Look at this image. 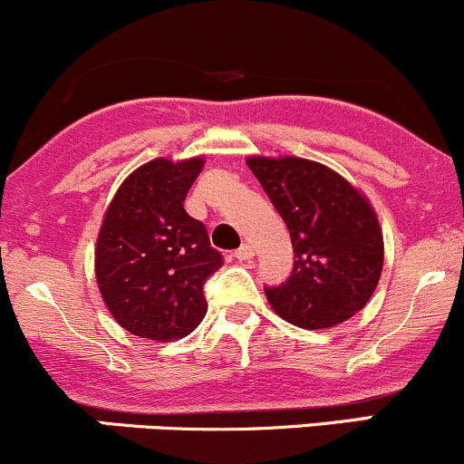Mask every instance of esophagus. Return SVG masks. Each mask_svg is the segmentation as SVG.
Listing matches in <instances>:
<instances>
[{
  "mask_svg": "<svg viewBox=\"0 0 464 464\" xmlns=\"http://www.w3.org/2000/svg\"><path fill=\"white\" fill-rule=\"evenodd\" d=\"M234 256H237V261H250V258L254 256L252 246H247V243H243V246L238 247L237 252H234Z\"/></svg>",
  "mask_w": 464,
  "mask_h": 464,
  "instance_id": "34e87169",
  "label": "esophagus"
}]
</instances>
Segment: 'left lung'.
<instances>
[{"label": "left lung", "mask_w": 464, "mask_h": 464, "mask_svg": "<svg viewBox=\"0 0 464 464\" xmlns=\"http://www.w3.org/2000/svg\"><path fill=\"white\" fill-rule=\"evenodd\" d=\"M290 230L294 272L266 290L272 310L303 330H325L361 312L381 281L385 243L361 188L303 157L246 159Z\"/></svg>", "instance_id": "obj_1"}]
</instances>
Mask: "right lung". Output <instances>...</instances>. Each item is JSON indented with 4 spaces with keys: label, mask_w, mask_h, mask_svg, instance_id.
<instances>
[{
    "label": "right lung",
    "mask_w": 464,
    "mask_h": 464,
    "mask_svg": "<svg viewBox=\"0 0 464 464\" xmlns=\"http://www.w3.org/2000/svg\"><path fill=\"white\" fill-rule=\"evenodd\" d=\"M206 157H159L123 179L103 212L94 276L114 321L134 336L172 343L208 312L203 283L223 266L208 230L183 208Z\"/></svg>",
    "instance_id": "obj_1"
}]
</instances>
